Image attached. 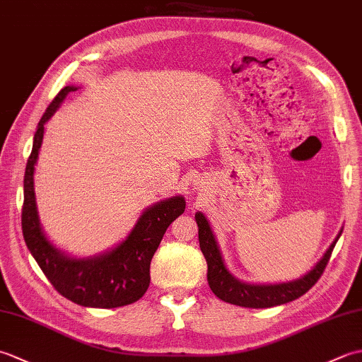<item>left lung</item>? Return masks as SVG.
I'll use <instances>...</instances> for the list:
<instances>
[{
    "label": "left lung",
    "mask_w": 362,
    "mask_h": 362,
    "mask_svg": "<svg viewBox=\"0 0 362 362\" xmlns=\"http://www.w3.org/2000/svg\"><path fill=\"white\" fill-rule=\"evenodd\" d=\"M196 222L199 227V244H201V250L206 259V267H209L206 269V280H209L213 294L227 303L244 306V308H271V306L288 303L302 297L324 274L334 245L342 233L337 235L325 255L302 279L280 284H249L236 280L226 269L209 221L202 213H196Z\"/></svg>",
    "instance_id": "obj_1"
}]
</instances>
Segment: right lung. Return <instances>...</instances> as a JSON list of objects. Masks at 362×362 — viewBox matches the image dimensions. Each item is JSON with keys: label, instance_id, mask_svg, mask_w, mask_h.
I'll use <instances>...</instances> for the list:
<instances>
[{"label": "right lung", "instance_id": "obj_1", "mask_svg": "<svg viewBox=\"0 0 362 362\" xmlns=\"http://www.w3.org/2000/svg\"><path fill=\"white\" fill-rule=\"evenodd\" d=\"M74 90V87L60 90L38 122L33 152L28 158L25 173V201L21 210L23 236L37 264L59 294L82 306L118 308L136 302L148 291L151 259L169 224L185 211V201L182 196H175L151 206L141 214L126 240L104 255L76 259L54 247L46 240L38 222L34 166L43 141L45 122L59 109L65 96Z\"/></svg>", "mask_w": 362, "mask_h": 362}]
</instances>
